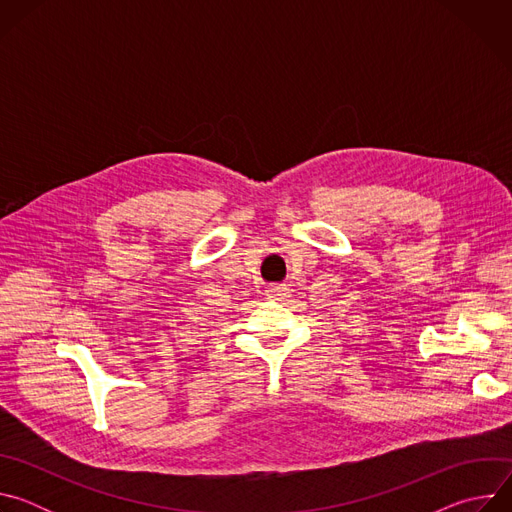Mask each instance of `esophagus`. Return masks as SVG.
I'll list each match as a JSON object with an SVG mask.
<instances>
[{
    "label": "esophagus",
    "mask_w": 512,
    "mask_h": 512,
    "mask_svg": "<svg viewBox=\"0 0 512 512\" xmlns=\"http://www.w3.org/2000/svg\"><path fill=\"white\" fill-rule=\"evenodd\" d=\"M289 294V291H287V287L285 285H269L267 289H265V296L269 298V300H283L285 296Z\"/></svg>",
    "instance_id": "34e87169"
}]
</instances>
